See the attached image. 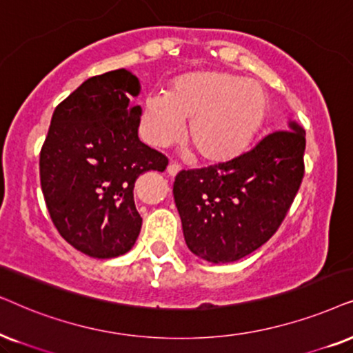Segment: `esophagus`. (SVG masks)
I'll return each instance as SVG.
<instances>
[{"label":"esophagus","mask_w":353,"mask_h":353,"mask_svg":"<svg viewBox=\"0 0 353 353\" xmlns=\"http://www.w3.org/2000/svg\"><path fill=\"white\" fill-rule=\"evenodd\" d=\"M166 171H168V174H169V176H171V177H176L177 174L181 172V166H177V164L171 163V164H169V166H168Z\"/></svg>","instance_id":"1"}]
</instances>
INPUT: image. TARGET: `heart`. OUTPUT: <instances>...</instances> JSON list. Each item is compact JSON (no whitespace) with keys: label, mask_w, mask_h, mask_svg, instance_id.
<instances>
[{"label":"heart","mask_w":353,"mask_h":353,"mask_svg":"<svg viewBox=\"0 0 353 353\" xmlns=\"http://www.w3.org/2000/svg\"><path fill=\"white\" fill-rule=\"evenodd\" d=\"M270 100L260 83L224 70H195L177 77L168 95L142 103L140 130L157 148L176 143L189 123L187 140L208 163L236 158L265 124Z\"/></svg>","instance_id":"1"}]
</instances>
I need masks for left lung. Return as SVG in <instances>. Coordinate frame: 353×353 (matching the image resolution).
<instances>
[{"mask_svg": "<svg viewBox=\"0 0 353 353\" xmlns=\"http://www.w3.org/2000/svg\"><path fill=\"white\" fill-rule=\"evenodd\" d=\"M303 153L305 130L289 121L229 161L177 174L172 194L189 250L218 265L270 241L302 184Z\"/></svg>", "mask_w": 353, "mask_h": 353, "instance_id": "obj_1", "label": "left lung"}]
</instances>
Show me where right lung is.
<instances>
[{
	"instance_id": "right-lung-1",
	"label": "right lung",
	"mask_w": 353,
	"mask_h": 353,
	"mask_svg": "<svg viewBox=\"0 0 353 353\" xmlns=\"http://www.w3.org/2000/svg\"><path fill=\"white\" fill-rule=\"evenodd\" d=\"M139 93L128 69L90 77L56 108L41 148L46 208L61 237L88 256L114 258L134 247L142 228L135 181L168 166L139 139Z\"/></svg>"
}]
</instances>
